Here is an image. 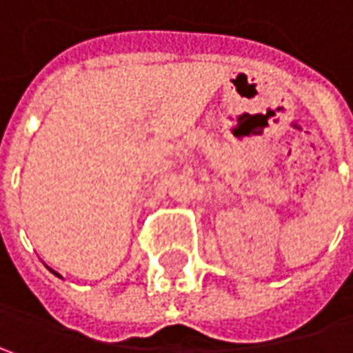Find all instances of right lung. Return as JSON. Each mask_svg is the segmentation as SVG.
Returning a JSON list of instances; mask_svg holds the SVG:
<instances>
[{
  "mask_svg": "<svg viewBox=\"0 0 353 353\" xmlns=\"http://www.w3.org/2000/svg\"><path fill=\"white\" fill-rule=\"evenodd\" d=\"M48 269H50V267H48ZM50 271H52V269H50ZM52 272H54V274H56V276H60V274H58V272H56V271H52Z\"/></svg>",
  "mask_w": 353,
  "mask_h": 353,
  "instance_id": "add662e5",
  "label": "right lung"
}]
</instances>
